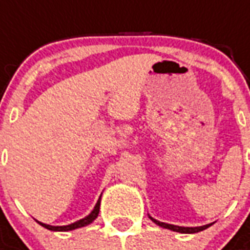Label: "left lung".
<instances>
[{
	"label": "left lung",
	"mask_w": 250,
	"mask_h": 250,
	"mask_svg": "<svg viewBox=\"0 0 250 250\" xmlns=\"http://www.w3.org/2000/svg\"><path fill=\"white\" fill-rule=\"evenodd\" d=\"M148 217H150V220H151L152 222H155L158 226L165 228V229H168V230L184 233V234H193V233H198V231L205 230V229H208L209 226H211L213 224H214V222H211V224H208V225H202V226H178V225H171V224H166V222H161V221L152 218L151 215H148Z\"/></svg>",
	"instance_id": "left-lung-1"
}]
</instances>
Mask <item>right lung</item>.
Returning a JSON list of instances; mask_svg holds the SVG:
<instances>
[{"label": "right lung", "mask_w": 250, "mask_h": 250, "mask_svg": "<svg viewBox=\"0 0 250 250\" xmlns=\"http://www.w3.org/2000/svg\"><path fill=\"white\" fill-rule=\"evenodd\" d=\"M100 201H102V195L99 197L98 202H96V205H95V208H93L92 211H91L87 217H84V218H82V220L73 222V224H69V225L52 226V225H46V224H42V222H40V221H37V222H39L41 226H44V228H46V229H49V230H53V231H68V230H73V229H77V228L87 226L98 218L99 210H100Z\"/></svg>", "instance_id": "obj_1"}]
</instances>
